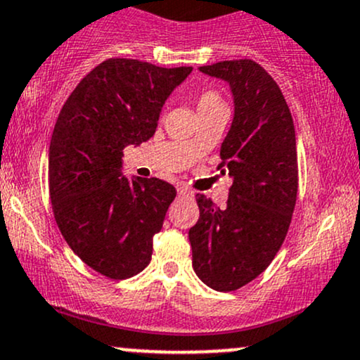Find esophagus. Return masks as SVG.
Returning a JSON list of instances; mask_svg holds the SVG:
<instances>
[{"mask_svg":"<svg viewBox=\"0 0 360 360\" xmlns=\"http://www.w3.org/2000/svg\"><path fill=\"white\" fill-rule=\"evenodd\" d=\"M177 194H179V196L188 198V196H193V191L186 188V186H177Z\"/></svg>","mask_w":360,"mask_h":360,"instance_id":"1","label":"esophagus"}]
</instances>
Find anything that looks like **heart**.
Here are the masks:
<instances>
[{
	"mask_svg": "<svg viewBox=\"0 0 360 360\" xmlns=\"http://www.w3.org/2000/svg\"><path fill=\"white\" fill-rule=\"evenodd\" d=\"M196 101H198V111L225 105V103H223L221 94L218 93L217 89H210V88L200 91V94H198V100Z\"/></svg>",
	"mask_w": 360,
	"mask_h": 360,
	"instance_id": "b5f03b06",
	"label": "heart"
}]
</instances>
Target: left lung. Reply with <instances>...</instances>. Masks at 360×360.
Here are the masks:
<instances>
[{"label": "left lung", "instance_id": "8db88e82", "mask_svg": "<svg viewBox=\"0 0 360 360\" xmlns=\"http://www.w3.org/2000/svg\"><path fill=\"white\" fill-rule=\"evenodd\" d=\"M200 71L232 89L233 122L217 169L233 184L225 208L196 194L193 269L206 286L235 291L267 269L286 238L298 194L295 123L279 86L257 62L223 60Z\"/></svg>", "mask_w": 360, "mask_h": 360}]
</instances>
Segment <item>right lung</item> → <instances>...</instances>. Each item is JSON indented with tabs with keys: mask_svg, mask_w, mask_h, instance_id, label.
I'll return each instance as SVG.
<instances>
[{
	"mask_svg": "<svg viewBox=\"0 0 360 360\" xmlns=\"http://www.w3.org/2000/svg\"><path fill=\"white\" fill-rule=\"evenodd\" d=\"M193 68L108 59L62 106L49 148V193L62 237L91 269L110 279L139 274L152 259L174 186L122 174L123 148L155 134L169 94Z\"/></svg>",
	"mask_w": 360,
	"mask_h": 360,
	"instance_id": "add662e5",
	"label": "right lung"
}]
</instances>
